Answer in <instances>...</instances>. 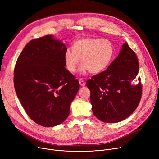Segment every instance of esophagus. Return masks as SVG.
I'll list each match as a JSON object with an SVG mask.
<instances>
[{"label":"esophagus","instance_id":"esophagus-1","mask_svg":"<svg viewBox=\"0 0 159 159\" xmlns=\"http://www.w3.org/2000/svg\"><path fill=\"white\" fill-rule=\"evenodd\" d=\"M79 83H80V85L82 86H84L86 85V83L82 79H80L79 80Z\"/></svg>","mask_w":159,"mask_h":159}]
</instances>
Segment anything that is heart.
<instances>
[{
  "mask_svg": "<svg viewBox=\"0 0 159 159\" xmlns=\"http://www.w3.org/2000/svg\"><path fill=\"white\" fill-rule=\"evenodd\" d=\"M115 55V48L108 39L83 37L74 43L73 49L68 48L64 53L66 68L75 73L80 64L82 73L89 71L91 73H98L105 70L111 62Z\"/></svg>",
  "mask_w": 159,
  "mask_h": 159,
  "instance_id": "b5f03b06",
  "label": "heart"
}]
</instances>
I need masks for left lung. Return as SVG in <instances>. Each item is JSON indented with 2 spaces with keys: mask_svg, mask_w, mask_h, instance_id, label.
<instances>
[{
  "mask_svg": "<svg viewBox=\"0 0 159 159\" xmlns=\"http://www.w3.org/2000/svg\"><path fill=\"white\" fill-rule=\"evenodd\" d=\"M138 72L137 57L126 42L106 70L87 80L93 113L98 119L106 123L120 122L137 109L143 93ZM137 80V84L132 83Z\"/></svg>",
  "mask_w": 159,
  "mask_h": 159,
  "instance_id": "1",
  "label": "left lung"
}]
</instances>
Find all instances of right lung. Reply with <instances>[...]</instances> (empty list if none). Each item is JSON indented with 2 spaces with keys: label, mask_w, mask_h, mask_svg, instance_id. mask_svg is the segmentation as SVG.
Here are the masks:
<instances>
[{
  "label": "right lung",
  "mask_w": 159,
  "mask_h": 159,
  "mask_svg": "<svg viewBox=\"0 0 159 159\" xmlns=\"http://www.w3.org/2000/svg\"><path fill=\"white\" fill-rule=\"evenodd\" d=\"M66 46L49 35L33 39L19 55L14 87L25 111L35 123L53 127L63 122L80 88L65 68Z\"/></svg>",
  "instance_id": "obj_1"
}]
</instances>
